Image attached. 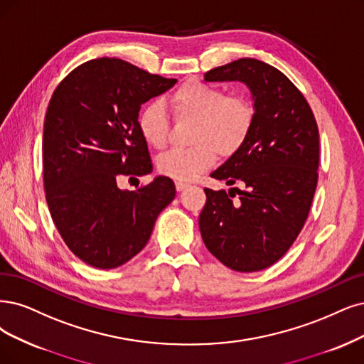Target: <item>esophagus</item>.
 Wrapping results in <instances>:
<instances>
[{"label": "esophagus", "instance_id": "obj_1", "mask_svg": "<svg viewBox=\"0 0 364 364\" xmlns=\"http://www.w3.org/2000/svg\"><path fill=\"white\" fill-rule=\"evenodd\" d=\"M187 187H189V184L187 183H184V181H175V189H177L178 192H181V191H184V189H187Z\"/></svg>", "mask_w": 364, "mask_h": 364}]
</instances>
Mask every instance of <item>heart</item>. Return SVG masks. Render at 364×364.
Segmentation results:
<instances>
[{
	"label": "heart",
	"mask_w": 364,
	"mask_h": 364,
	"mask_svg": "<svg viewBox=\"0 0 364 364\" xmlns=\"http://www.w3.org/2000/svg\"><path fill=\"white\" fill-rule=\"evenodd\" d=\"M168 103L177 118H192L191 148H177L161 156L159 171L178 181H192L211 168L216 156L231 157L241 150L255 123V106L243 94L199 80H187L175 90ZM144 141L157 150L168 142L169 119L160 102L146 103L138 115Z\"/></svg>",
	"instance_id": "heart-1"
}]
</instances>
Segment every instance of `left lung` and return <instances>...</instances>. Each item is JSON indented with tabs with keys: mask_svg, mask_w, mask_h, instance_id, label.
Returning <instances> with one entry per match:
<instances>
[{
	"mask_svg": "<svg viewBox=\"0 0 364 364\" xmlns=\"http://www.w3.org/2000/svg\"><path fill=\"white\" fill-rule=\"evenodd\" d=\"M204 79L243 82L252 94L255 123L241 150L211 172L243 191L205 189L200 235L231 270L259 272L288 252L311 210L319 165L316 121L299 88L264 61L240 58Z\"/></svg>",
	"mask_w": 364,
	"mask_h": 364,
	"instance_id": "1",
	"label": "left lung"
}]
</instances>
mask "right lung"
<instances>
[{"label": "right lung", "instance_id": "add662e5", "mask_svg": "<svg viewBox=\"0 0 364 364\" xmlns=\"http://www.w3.org/2000/svg\"><path fill=\"white\" fill-rule=\"evenodd\" d=\"M175 82L97 58L76 67L52 94L43 127L46 203L67 247L91 267L109 270L138 255L175 198L173 181L161 175L138 191L117 184L123 175L153 171L138 115Z\"/></svg>", "mask_w": 364, "mask_h": 364}]
</instances>
